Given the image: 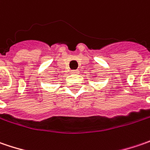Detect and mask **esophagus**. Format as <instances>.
Returning a JSON list of instances; mask_svg holds the SVG:
<instances>
[{
  "instance_id": "34e87169",
  "label": "esophagus",
  "mask_w": 150,
  "mask_h": 150,
  "mask_svg": "<svg viewBox=\"0 0 150 150\" xmlns=\"http://www.w3.org/2000/svg\"><path fill=\"white\" fill-rule=\"evenodd\" d=\"M71 73H72V74H79V70H78V69L71 70Z\"/></svg>"
}]
</instances>
